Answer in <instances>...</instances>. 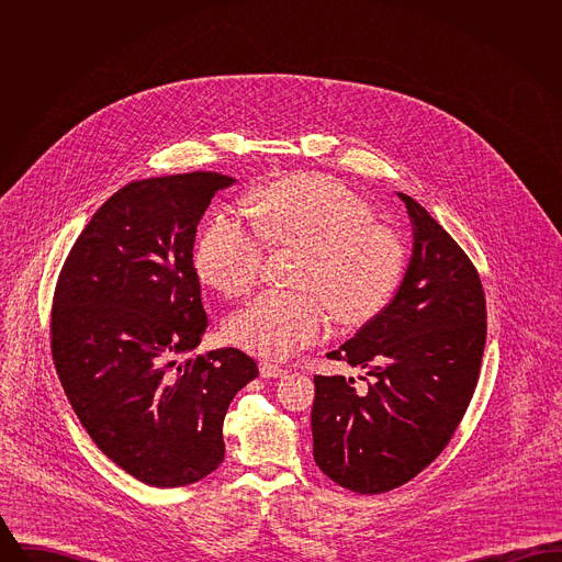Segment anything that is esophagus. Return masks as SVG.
Instances as JSON below:
<instances>
[{"instance_id":"1","label":"esophagus","mask_w":562,"mask_h":562,"mask_svg":"<svg viewBox=\"0 0 562 562\" xmlns=\"http://www.w3.org/2000/svg\"><path fill=\"white\" fill-rule=\"evenodd\" d=\"M259 373H261L263 379H278V376L286 374V371H284L282 367L273 364V362H261V364H259Z\"/></svg>"}]
</instances>
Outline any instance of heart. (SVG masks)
Returning <instances> with one entry per match:
<instances>
[{
	"mask_svg": "<svg viewBox=\"0 0 562 562\" xmlns=\"http://www.w3.org/2000/svg\"><path fill=\"white\" fill-rule=\"evenodd\" d=\"M241 214L211 216L193 248L200 280L229 296L246 293L271 248H299L293 284L266 291L225 322L227 339L263 358H286L321 341L333 312L346 324L371 321L392 299L404 271L396 234L374 223L373 209L339 181L291 177L246 198Z\"/></svg>",
	"mask_w": 562,
	"mask_h": 562,
	"instance_id": "1",
	"label": "heart"
}]
</instances>
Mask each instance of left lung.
<instances>
[{
	"label": "left lung",
	"mask_w": 562,
	"mask_h": 562,
	"mask_svg": "<svg viewBox=\"0 0 562 562\" xmlns=\"http://www.w3.org/2000/svg\"><path fill=\"white\" fill-rule=\"evenodd\" d=\"M413 255L394 299L328 353L367 371L316 374L314 459L330 481L376 495L415 479L442 453L474 396L486 341L481 276L411 195Z\"/></svg>",
	"instance_id": "left-lung-1"
}]
</instances>
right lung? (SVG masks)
<instances>
[{
    "label": "right lung",
    "instance_id": "1",
    "mask_svg": "<svg viewBox=\"0 0 562 562\" xmlns=\"http://www.w3.org/2000/svg\"><path fill=\"white\" fill-rule=\"evenodd\" d=\"M236 179L186 172L133 181L94 213L60 269L53 360L94 445L149 486L202 481L225 457L223 419L257 362L223 348L177 364L209 326L195 229Z\"/></svg>",
    "mask_w": 562,
    "mask_h": 562
}]
</instances>
